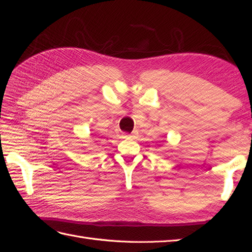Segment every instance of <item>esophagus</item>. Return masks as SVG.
Segmentation results:
<instances>
[{
	"label": "esophagus",
	"instance_id": "1",
	"mask_svg": "<svg viewBox=\"0 0 252 252\" xmlns=\"http://www.w3.org/2000/svg\"><path fill=\"white\" fill-rule=\"evenodd\" d=\"M125 138H131V139H135L136 138V132H131V133H125Z\"/></svg>",
	"mask_w": 252,
	"mask_h": 252
}]
</instances>
